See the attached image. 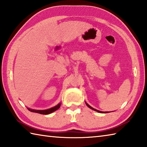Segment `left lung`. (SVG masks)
I'll use <instances>...</instances> for the list:
<instances>
[{
	"label": "left lung",
	"instance_id": "1",
	"mask_svg": "<svg viewBox=\"0 0 147 147\" xmlns=\"http://www.w3.org/2000/svg\"><path fill=\"white\" fill-rule=\"evenodd\" d=\"M86 103V105H87V106H88V108H90V109H92V110H94V111H97V112H99V113H108V112H107V111H99V110H96V109H94V108H93L92 107H91V106H90V105H88L87 102H85Z\"/></svg>",
	"mask_w": 147,
	"mask_h": 147
}]
</instances>
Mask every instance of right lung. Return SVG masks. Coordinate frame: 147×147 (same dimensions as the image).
Returning a JSON list of instances; mask_svg holds the SVG:
<instances>
[{
  "instance_id": "right-lung-1",
  "label": "right lung",
  "mask_w": 147,
  "mask_h": 147,
  "mask_svg": "<svg viewBox=\"0 0 147 147\" xmlns=\"http://www.w3.org/2000/svg\"><path fill=\"white\" fill-rule=\"evenodd\" d=\"M60 104H61V103H59V105H57V106H55V107H53L50 109H48V110H32V109H30V108H28V110L32 112H34V113H37L42 115H48L52 113V112L55 111H56L57 110H58V109L60 108Z\"/></svg>"
}]
</instances>
